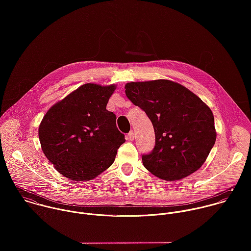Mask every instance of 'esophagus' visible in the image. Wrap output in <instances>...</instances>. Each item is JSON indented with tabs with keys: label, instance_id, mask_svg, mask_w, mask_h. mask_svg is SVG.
<instances>
[{
	"label": "esophagus",
	"instance_id": "esophagus-1",
	"mask_svg": "<svg viewBox=\"0 0 251 251\" xmlns=\"http://www.w3.org/2000/svg\"><path fill=\"white\" fill-rule=\"evenodd\" d=\"M134 137H135V135H134V132H133V131H130V132L128 133V135H127V138H128V140H130V141L134 140Z\"/></svg>",
	"mask_w": 251,
	"mask_h": 251
}]
</instances>
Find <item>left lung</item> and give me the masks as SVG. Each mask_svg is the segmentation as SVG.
<instances>
[{
    "label": "left lung",
    "mask_w": 251,
    "mask_h": 251,
    "mask_svg": "<svg viewBox=\"0 0 251 251\" xmlns=\"http://www.w3.org/2000/svg\"><path fill=\"white\" fill-rule=\"evenodd\" d=\"M128 99L145 111L156 141L142 155L144 167L165 181H176L198 171L217 139L211 110L196 94L171 80L130 82Z\"/></svg>",
    "instance_id": "obj_1"
}]
</instances>
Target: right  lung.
I'll list each match as a JSON object with an SVG mask.
<instances>
[{"label": "right lung", "mask_w": 251, "mask_h": 251, "mask_svg": "<svg viewBox=\"0 0 251 251\" xmlns=\"http://www.w3.org/2000/svg\"><path fill=\"white\" fill-rule=\"evenodd\" d=\"M114 90L115 85L84 84L45 115L39 128L43 152L69 180H92L113 164L125 142L116 115L106 109Z\"/></svg>", "instance_id": "obj_1"}]
</instances>
